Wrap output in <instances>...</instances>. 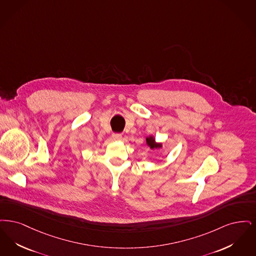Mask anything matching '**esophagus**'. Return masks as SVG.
<instances>
[{
	"label": "esophagus",
	"instance_id": "obj_1",
	"mask_svg": "<svg viewBox=\"0 0 256 256\" xmlns=\"http://www.w3.org/2000/svg\"><path fill=\"white\" fill-rule=\"evenodd\" d=\"M112 136L114 140H120L122 136V134L120 133H114L112 134Z\"/></svg>",
	"mask_w": 256,
	"mask_h": 256
}]
</instances>
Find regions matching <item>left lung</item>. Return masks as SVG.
<instances>
[{"instance_id":"left-lung-1","label":"left lung","mask_w":256,"mask_h":256,"mask_svg":"<svg viewBox=\"0 0 256 256\" xmlns=\"http://www.w3.org/2000/svg\"><path fill=\"white\" fill-rule=\"evenodd\" d=\"M146 142H147V144L150 145V147L152 149L153 148H160V147H162V144H156V142H155V140L152 138H146Z\"/></svg>"}]
</instances>
